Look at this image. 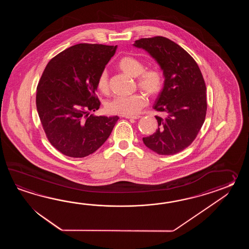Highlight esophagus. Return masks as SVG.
Listing matches in <instances>:
<instances>
[{"mask_svg": "<svg viewBox=\"0 0 249 249\" xmlns=\"http://www.w3.org/2000/svg\"><path fill=\"white\" fill-rule=\"evenodd\" d=\"M127 119H139V118H141L140 116H126V117H124Z\"/></svg>", "mask_w": 249, "mask_h": 249, "instance_id": "esophagus-1", "label": "esophagus"}]
</instances>
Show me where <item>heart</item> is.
Masks as SVG:
<instances>
[{
  "instance_id": "1",
  "label": "heart",
  "mask_w": 249,
  "mask_h": 249,
  "mask_svg": "<svg viewBox=\"0 0 249 249\" xmlns=\"http://www.w3.org/2000/svg\"><path fill=\"white\" fill-rule=\"evenodd\" d=\"M124 73L136 77L138 86L146 91L148 95L156 96L163 89L164 76L159 68L144 69L142 62L135 57L124 56L117 63ZM97 87L103 93L108 91V77L106 70L101 71L97 79ZM148 104V99L142 92L128 96H118L107 103V111L112 115L133 116Z\"/></svg>"
}]
</instances>
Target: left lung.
I'll return each instance as SVG.
<instances>
[{"mask_svg":"<svg viewBox=\"0 0 249 249\" xmlns=\"http://www.w3.org/2000/svg\"><path fill=\"white\" fill-rule=\"evenodd\" d=\"M133 46L147 51L163 70L164 88L154 109L159 128L143 142L159 155H175L189 147L207 115V87L195 59L168 38H142Z\"/></svg>","mask_w":249,"mask_h":249,"instance_id":"8db88e82","label":"left lung"}]
</instances>
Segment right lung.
<instances>
[{
    "mask_svg": "<svg viewBox=\"0 0 249 249\" xmlns=\"http://www.w3.org/2000/svg\"><path fill=\"white\" fill-rule=\"evenodd\" d=\"M116 46L79 43L52 58L36 90V108L48 141L70 158L95 152L109 137L119 117H95L100 108L97 79Z\"/></svg>",
    "mask_w": 249,
    "mask_h": 249,
    "instance_id": "add662e5",
    "label": "right lung"
}]
</instances>
